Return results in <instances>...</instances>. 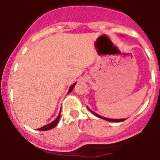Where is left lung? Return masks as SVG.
Returning <instances> with one entry per match:
<instances>
[{
  "mask_svg": "<svg viewBox=\"0 0 160 160\" xmlns=\"http://www.w3.org/2000/svg\"><path fill=\"white\" fill-rule=\"evenodd\" d=\"M88 109H89V108H88ZM89 110H90V109H89ZM91 112H92L93 114H94V115H95V116L98 117V118H102V119H105V120H107V121H110V122H123L124 120L126 119V118H121V119H113V118H105V117H102V116H101V115H99V114H96V113L93 112V111H91Z\"/></svg>",
  "mask_w": 160,
  "mask_h": 160,
  "instance_id": "obj_1",
  "label": "left lung"
}]
</instances>
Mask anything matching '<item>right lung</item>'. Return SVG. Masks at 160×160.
<instances>
[{"label": "right lung", "instance_id": "1", "mask_svg": "<svg viewBox=\"0 0 160 160\" xmlns=\"http://www.w3.org/2000/svg\"><path fill=\"white\" fill-rule=\"evenodd\" d=\"M75 85H76V82L73 83L71 87H70V89H69V91H68V94L71 92L72 90H73V89L74 88V86H75ZM60 116H61V112L59 113V114L58 115V117L56 118V119L53 120V122H50V123H49V124H47V125L44 126V127H42V128H39V129H38V131H48V130L53 129V128H55V127L57 126V124L58 123V121H59V118H60Z\"/></svg>", "mask_w": 160, "mask_h": 160}]
</instances>
